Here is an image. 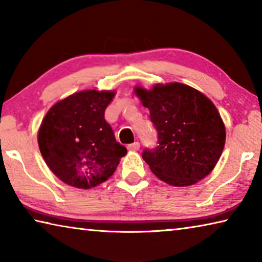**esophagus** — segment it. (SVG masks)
Instances as JSON below:
<instances>
[{
	"label": "esophagus",
	"instance_id": "1",
	"mask_svg": "<svg viewBox=\"0 0 262 262\" xmlns=\"http://www.w3.org/2000/svg\"><path fill=\"white\" fill-rule=\"evenodd\" d=\"M127 149L129 150V151H137V150L140 149V143L139 142H134V143L128 145Z\"/></svg>",
	"mask_w": 262,
	"mask_h": 262
}]
</instances>
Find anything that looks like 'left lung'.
Listing matches in <instances>:
<instances>
[{"label": "left lung", "instance_id": "left-lung-1", "mask_svg": "<svg viewBox=\"0 0 262 262\" xmlns=\"http://www.w3.org/2000/svg\"><path fill=\"white\" fill-rule=\"evenodd\" d=\"M135 95L150 112L158 145L142 157L152 173L177 187L196 184L214 170L224 149L225 126L212 101L181 83L156 84Z\"/></svg>", "mask_w": 262, "mask_h": 262}]
</instances>
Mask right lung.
I'll return each instance as SVG.
<instances>
[{
  "label": "right lung",
  "instance_id": "add662e5",
  "mask_svg": "<svg viewBox=\"0 0 262 262\" xmlns=\"http://www.w3.org/2000/svg\"><path fill=\"white\" fill-rule=\"evenodd\" d=\"M114 91L84 90L46 113L38 144L47 166L73 187L90 189L114 173L127 149L117 142L104 114Z\"/></svg>",
  "mask_w": 262,
  "mask_h": 262
}]
</instances>
